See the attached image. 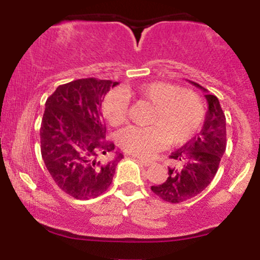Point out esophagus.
Instances as JSON below:
<instances>
[{
	"label": "esophagus",
	"instance_id": "esophagus-1",
	"mask_svg": "<svg viewBox=\"0 0 260 260\" xmlns=\"http://www.w3.org/2000/svg\"><path fill=\"white\" fill-rule=\"evenodd\" d=\"M140 164H142V165H144V166H150V165H153V161L151 160H143V159H139L138 160Z\"/></svg>",
	"mask_w": 260,
	"mask_h": 260
}]
</instances>
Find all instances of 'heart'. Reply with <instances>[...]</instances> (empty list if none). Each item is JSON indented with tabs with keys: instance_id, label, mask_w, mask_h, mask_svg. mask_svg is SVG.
Returning <instances> with one entry per match:
<instances>
[{
	"instance_id": "b5f03b06",
	"label": "heart",
	"mask_w": 260,
	"mask_h": 260,
	"mask_svg": "<svg viewBox=\"0 0 260 260\" xmlns=\"http://www.w3.org/2000/svg\"><path fill=\"white\" fill-rule=\"evenodd\" d=\"M134 96L154 105L149 123L150 127H127L116 137L117 144L128 154L150 157L168 143L178 145L192 138L201 128L205 117L202 98L196 91L181 89L166 82H151L113 90L103 103L104 116L111 126H120L128 115V100Z\"/></svg>"
}]
</instances>
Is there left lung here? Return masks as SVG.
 <instances>
[{"mask_svg": "<svg viewBox=\"0 0 260 260\" xmlns=\"http://www.w3.org/2000/svg\"><path fill=\"white\" fill-rule=\"evenodd\" d=\"M190 83L207 94L208 111L204 124L194 138L170 155L175 166L169 168L168 180L151 186L155 194L174 204L198 196L210 184L226 150V117L219 99L198 83Z\"/></svg>", "mask_w": 260, "mask_h": 260, "instance_id": "obj_1", "label": "left lung"}]
</instances>
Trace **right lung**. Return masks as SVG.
Returning <instances> with one entry per match:
<instances>
[{"mask_svg": "<svg viewBox=\"0 0 260 260\" xmlns=\"http://www.w3.org/2000/svg\"><path fill=\"white\" fill-rule=\"evenodd\" d=\"M112 80L77 79L47 98L40 127L41 156L56 184L76 199L96 198L111 184L123 155H109L115 144L106 137L101 105Z\"/></svg>", "mask_w": 260, "mask_h": 260, "instance_id": "1", "label": "right lung"}]
</instances>
